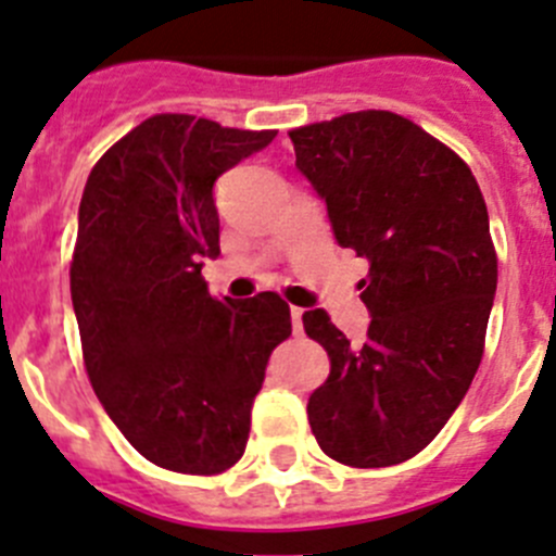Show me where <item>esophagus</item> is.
<instances>
[{
	"label": "esophagus",
	"instance_id": "obj_1",
	"mask_svg": "<svg viewBox=\"0 0 556 556\" xmlns=\"http://www.w3.org/2000/svg\"><path fill=\"white\" fill-rule=\"evenodd\" d=\"M302 318H304V309L302 307H290V321H293V332H302Z\"/></svg>",
	"mask_w": 556,
	"mask_h": 556
}]
</instances>
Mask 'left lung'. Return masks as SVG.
Here are the masks:
<instances>
[{
  "instance_id": "1",
  "label": "left lung",
  "mask_w": 556,
  "mask_h": 556,
  "mask_svg": "<svg viewBox=\"0 0 556 556\" xmlns=\"http://www.w3.org/2000/svg\"><path fill=\"white\" fill-rule=\"evenodd\" d=\"M290 141L334 241L371 266L359 346L324 309L302 318L332 363L309 427L343 465L404 463L446 427L482 363L498 277L482 191L452 149L388 110L299 127Z\"/></svg>"
}]
</instances>
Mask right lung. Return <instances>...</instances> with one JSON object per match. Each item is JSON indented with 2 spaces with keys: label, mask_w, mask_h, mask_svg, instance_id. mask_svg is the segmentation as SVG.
<instances>
[{
  "label": "right lung",
  "mask_w": 556,
  "mask_h": 556,
  "mask_svg": "<svg viewBox=\"0 0 556 556\" xmlns=\"http://www.w3.org/2000/svg\"><path fill=\"white\" fill-rule=\"evenodd\" d=\"M274 129L163 113L102 154L79 202L72 302L104 413L149 463L222 473L247 452L252 404L290 307L266 290L213 299L216 179Z\"/></svg>",
  "instance_id": "right-lung-1"
}]
</instances>
